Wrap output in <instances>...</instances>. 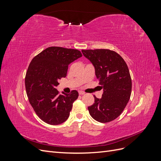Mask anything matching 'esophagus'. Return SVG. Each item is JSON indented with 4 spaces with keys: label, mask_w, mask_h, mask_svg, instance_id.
Instances as JSON below:
<instances>
[{
    "label": "esophagus",
    "mask_w": 161,
    "mask_h": 161,
    "mask_svg": "<svg viewBox=\"0 0 161 161\" xmlns=\"http://www.w3.org/2000/svg\"><path fill=\"white\" fill-rule=\"evenodd\" d=\"M79 93L80 95H85V92H83V91H79Z\"/></svg>",
    "instance_id": "34e87169"
}]
</instances>
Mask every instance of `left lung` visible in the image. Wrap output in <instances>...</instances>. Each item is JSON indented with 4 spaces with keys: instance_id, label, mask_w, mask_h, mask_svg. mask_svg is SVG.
<instances>
[{
    "instance_id": "left-lung-1",
    "label": "left lung",
    "mask_w": 161,
    "mask_h": 161,
    "mask_svg": "<svg viewBox=\"0 0 161 161\" xmlns=\"http://www.w3.org/2000/svg\"><path fill=\"white\" fill-rule=\"evenodd\" d=\"M95 67V75L103 93L94 95L95 103L88 107L91 116L101 123L109 122L122 113L130 98L131 79L128 67L118 53L107 49L82 50Z\"/></svg>"
}]
</instances>
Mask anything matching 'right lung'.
<instances>
[{"instance_id": "1", "label": "right lung", "mask_w": 161, "mask_h": 161, "mask_svg": "<svg viewBox=\"0 0 161 161\" xmlns=\"http://www.w3.org/2000/svg\"><path fill=\"white\" fill-rule=\"evenodd\" d=\"M81 56L78 50L52 46L32 59L26 72L25 89L33 109L44 122L58 125L69 118L79 92L73 90L60 95L56 88L58 80L66 77L69 65Z\"/></svg>"}]
</instances>
